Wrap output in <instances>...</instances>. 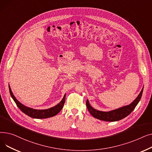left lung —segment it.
<instances>
[{
  "mask_svg": "<svg viewBox=\"0 0 152 152\" xmlns=\"http://www.w3.org/2000/svg\"><path fill=\"white\" fill-rule=\"evenodd\" d=\"M143 90V87L136 99L131 103H130L129 105H126L111 111H102L95 109L90 105L88 99H87L86 101V106L87 109H88V111H89V113L93 117L99 119L102 121L110 122L117 121L121 120V119L128 116L134 110L142 97Z\"/></svg>",
  "mask_w": 152,
  "mask_h": 152,
  "instance_id": "8db88e82",
  "label": "left lung"
}]
</instances>
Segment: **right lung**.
I'll use <instances>...</instances> for the list:
<instances>
[{"label": "right lung", "instance_id": "obj_1", "mask_svg": "<svg viewBox=\"0 0 152 152\" xmlns=\"http://www.w3.org/2000/svg\"><path fill=\"white\" fill-rule=\"evenodd\" d=\"M9 91H10L11 97L14 100V102H15L16 104H17V107L23 111L24 113L33 118L44 119V118H48L55 116L61 110L64 105V103H65V102L66 94L64 95V97L61 100V102L58 103L57 105H56L53 107H51L48 109H45V110L34 109L33 108H30L23 105L22 103H20L15 97V95H13L11 90L10 85H9Z\"/></svg>", "mask_w": 152, "mask_h": 152}]
</instances>
